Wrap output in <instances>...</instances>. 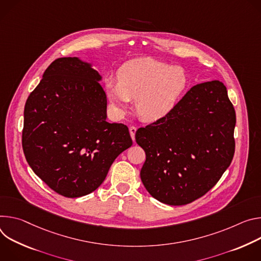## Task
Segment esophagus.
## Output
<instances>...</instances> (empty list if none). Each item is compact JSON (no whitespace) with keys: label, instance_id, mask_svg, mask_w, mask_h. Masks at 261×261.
<instances>
[{"label":"esophagus","instance_id":"1","mask_svg":"<svg viewBox=\"0 0 261 261\" xmlns=\"http://www.w3.org/2000/svg\"><path fill=\"white\" fill-rule=\"evenodd\" d=\"M136 132H137V127H136V126H130V127H129V134H130V137H132L133 140H135Z\"/></svg>","mask_w":261,"mask_h":261}]
</instances>
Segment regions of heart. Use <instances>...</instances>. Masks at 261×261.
Masks as SVG:
<instances>
[{
    "label": "heart",
    "mask_w": 261,
    "mask_h": 261,
    "mask_svg": "<svg viewBox=\"0 0 261 261\" xmlns=\"http://www.w3.org/2000/svg\"><path fill=\"white\" fill-rule=\"evenodd\" d=\"M118 82L109 80L106 92L114 110L123 115L135 100L136 111L146 121H156L175 107L185 91L188 76L177 66L152 58H138L124 63L117 71Z\"/></svg>",
    "instance_id": "b5f03b06"
}]
</instances>
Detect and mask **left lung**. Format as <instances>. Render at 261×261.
I'll use <instances>...</instances> for the list:
<instances>
[{
  "label": "left lung",
  "instance_id": "8db88e82",
  "mask_svg": "<svg viewBox=\"0 0 261 261\" xmlns=\"http://www.w3.org/2000/svg\"><path fill=\"white\" fill-rule=\"evenodd\" d=\"M234 108L220 81L193 86L164 118L136 132L146 154L141 180L169 205L205 195L230 166L236 150Z\"/></svg>",
  "mask_w": 261,
  "mask_h": 261
}]
</instances>
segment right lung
<instances>
[{
	"mask_svg": "<svg viewBox=\"0 0 261 261\" xmlns=\"http://www.w3.org/2000/svg\"><path fill=\"white\" fill-rule=\"evenodd\" d=\"M100 79L77 58H59L25 101V160L42 181L64 197L95 191L115 159L133 145L126 125L106 120Z\"/></svg>",
	"mask_w": 261,
	"mask_h": 261,
	"instance_id": "right-lung-1",
	"label": "right lung"
}]
</instances>
